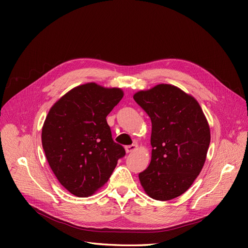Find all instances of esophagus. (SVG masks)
I'll return each instance as SVG.
<instances>
[{
  "label": "esophagus",
  "instance_id": "esophagus-1",
  "mask_svg": "<svg viewBox=\"0 0 248 248\" xmlns=\"http://www.w3.org/2000/svg\"><path fill=\"white\" fill-rule=\"evenodd\" d=\"M137 149H138V146L134 145V144H132V145H130V146H126V147H125V150H126L127 153H131V152H133V151H136Z\"/></svg>",
  "mask_w": 248,
  "mask_h": 248
}]
</instances>
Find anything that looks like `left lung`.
<instances>
[{
    "label": "left lung",
    "mask_w": 248,
    "mask_h": 248,
    "mask_svg": "<svg viewBox=\"0 0 248 248\" xmlns=\"http://www.w3.org/2000/svg\"><path fill=\"white\" fill-rule=\"evenodd\" d=\"M133 99L152 122V157L139 178L157 201L183 194L199 176L210 145V128L200 104L171 85H157Z\"/></svg>",
    "instance_id": "obj_1"
}]
</instances>
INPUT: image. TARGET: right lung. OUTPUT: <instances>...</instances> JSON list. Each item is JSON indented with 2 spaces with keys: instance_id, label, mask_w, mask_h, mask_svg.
Here are the masks:
<instances>
[{
  "instance_id": "add662e5",
  "label": "right lung",
  "mask_w": 248,
  "mask_h": 248,
  "mask_svg": "<svg viewBox=\"0 0 248 248\" xmlns=\"http://www.w3.org/2000/svg\"><path fill=\"white\" fill-rule=\"evenodd\" d=\"M122 97L118 88L89 82L66 93L48 111L42 147L59 182L74 196L87 198L100 188L126 154L107 122Z\"/></svg>"
}]
</instances>
